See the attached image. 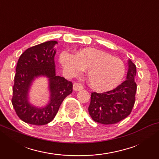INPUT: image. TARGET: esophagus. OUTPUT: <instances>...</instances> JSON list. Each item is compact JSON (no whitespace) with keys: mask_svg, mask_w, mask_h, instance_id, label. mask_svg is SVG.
<instances>
[{"mask_svg":"<svg viewBox=\"0 0 159 159\" xmlns=\"http://www.w3.org/2000/svg\"><path fill=\"white\" fill-rule=\"evenodd\" d=\"M83 88H84L83 85H82V84L78 83V82H75V83H74V84H73V89H74V90H75V91L82 90H83Z\"/></svg>","mask_w":159,"mask_h":159,"instance_id":"obj_1","label":"esophagus"}]
</instances>
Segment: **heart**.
I'll list each match as a JSON object with an SVG mask.
<instances>
[{
	"label": "heart",
	"mask_w": 159,
	"mask_h": 159,
	"mask_svg": "<svg viewBox=\"0 0 159 159\" xmlns=\"http://www.w3.org/2000/svg\"><path fill=\"white\" fill-rule=\"evenodd\" d=\"M63 67L72 76L88 71V80L93 88L100 91L116 88L125 75V65L120 58L95 48H84L76 52L75 56L68 51L59 55Z\"/></svg>",
	"instance_id": "obj_1"
}]
</instances>
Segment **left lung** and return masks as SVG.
Returning a JSON list of instances; mask_svg holds the SVG:
<instances>
[{
	"label": "left lung",
	"mask_w": 159,
	"mask_h": 159,
	"mask_svg": "<svg viewBox=\"0 0 159 159\" xmlns=\"http://www.w3.org/2000/svg\"><path fill=\"white\" fill-rule=\"evenodd\" d=\"M136 66L129 60L127 80L114 90L91 93L88 111L95 122L108 125L123 120L132 112L137 91Z\"/></svg>",
	"instance_id": "1"
}]
</instances>
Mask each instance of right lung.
<instances>
[{"mask_svg": "<svg viewBox=\"0 0 159 159\" xmlns=\"http://www.w3.org/2000/svg\"><path fill=\"white\" fill-rule=\"evenodd\" d=\"M56 43L51 40L29 48L17 62L11 103L17 116L27 124L39 126L51 122L65 98L72 93V82L56 75L53 47ZM38 75L49 78L51 101L45 108L32 106L26 97L31 81Z\"/></svg>", "mask_w": 159, "mask_h": 159, "instance_id": "obj_1", "label": "right lung"}]
</instances>
